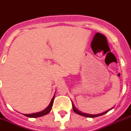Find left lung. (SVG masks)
Returning a JSON list of instances; mask_svg holds the SVG:
<instances>
[{"label": "left lung", "mask_w": 131, "mask_h": 131, "mask_svg": "<svg viewBox=\"0 0 131 131\" xmlns=\"http://www.w3.org/2000/svg\"><path fill=\"white\" fill-rule=\"evenodd\" d=\"M72 104L73 111H74L75 113L78 114H79V115H81V116H83L87 117V118H95V117L100 116L103 115V114H105V113H107V112L108 111H106V112H103V113H101V114H85V113H83V112H81V111H79V110H78L76 108H75V106L73 105L72 103Z\"/></svg>", "instance_id": "left-lung-1"}]
</instances>
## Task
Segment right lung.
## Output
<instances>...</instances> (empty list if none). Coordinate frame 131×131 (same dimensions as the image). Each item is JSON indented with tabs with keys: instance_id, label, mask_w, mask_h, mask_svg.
Returning <instances> with one entry per match:
<instances>
[{
	"instance_id": "1",
	"label": "right lung",
	"mask_w": 131,
	"mask_h": 131,
	"mask_svg": "<svg viewBox=\"0 0 131 131\" xmlns=\"http://www.w3.org/2000/svg\"><path fill=\"white\" fill-rule=\"evenodd\" d=\"M54 97H55V95L53 96L50 103L49 104V105L48 106L47 108H46V109L44 110V111H41V112H37V113L30 114H24V115L27 117H29V118H37V117H40V116H42L46 115V114H48L49 112H50L51 109H52V106H53V100H54Z\"/></svg>"
}]
</instances>
